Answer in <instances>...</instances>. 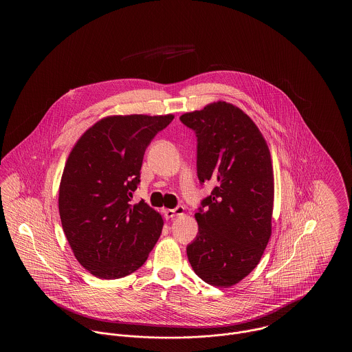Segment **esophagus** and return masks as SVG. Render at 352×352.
Masks as SVG:
<instances>
[{"instance_id": "34e87169", "label": "esophagus", "mask_w": 352, "mask_h": 352, "mask_svg": "<svg viewBox=\"0 0 352 352\" xmlns=\"http://www.w3.org/2000/svg\"><path fill=\"white\" fill-rule=\"evenodd\" d=\"M164 214H165V218L166 219H173L175 218V217H182L184 214V206H177L175 208H173V210H164Z\"/></svg>"}]
</instances>
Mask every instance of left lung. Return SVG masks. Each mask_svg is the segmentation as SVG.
<instances>
[{
  "label": "left lung",
  "mask_w": 352,
  "mask_h": 352,
  "mask_svg": "<svg viewBox=\"0 0 352 352\" xmlns=\"http://www.w3.org/2000/svg\"><path fill=\"white\" fill-rule=\"evenodd\" d=\"M179 118L198 138L201 184H215L195 214L199 232L187 257L204 283L230 287L257 267L272 234L270 151L252 118L234 104L211 102Z\"/></svg>",
  "instance_id": "8db88e82"
}]
</instances>
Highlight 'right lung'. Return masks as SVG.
I'll use <instances>...</instances> for the list:
<instances>
[{"mask_svg": "<svg viewBox=\"0 0 352 352\" xmlns=\"http://www.w3.org/2000/svg\"><path fill=\"white\" fill-rule=\"evenodd\" d=\"M173 115L108 116L87 129L68 155L59 215L76 260L102 280L142 267L164 220L144 201L131 204L144 154Z\"/></svg>", "mask_w": 352, "mask_h": 352, "instance_id": "obj_1", "label": "right lung"}]
</instances>
